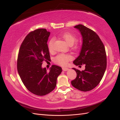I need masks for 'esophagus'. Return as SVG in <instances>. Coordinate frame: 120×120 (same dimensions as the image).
<instances>
[{
    "instance_id": "1",
    "label": "esophagus",
    "mask_w": 120,
    "mask_h": 120,
    "mask_svg": "<svg viewBox=\"0 0 120 120\" xmlns=\"http://www.w3.org/2000/svg\"><path fill=\"white\" fill-rule=\"evenodd\" d=\"M63 70L64 71H67L69 70V68H63Z\"/></svg>"
}]
</instances>
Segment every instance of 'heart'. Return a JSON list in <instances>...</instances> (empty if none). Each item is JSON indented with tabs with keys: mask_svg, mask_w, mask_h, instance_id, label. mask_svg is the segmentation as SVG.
<instances>
[{
	"mask_svg": "<svg viewBox=\"0 0 120 120\" xmlns=\"http://www.w3.org/2000/svg\"><path fill=\"white\" fill-rule=\"evenodd\" d=\"M61 38L66 41V42L69 45H72L74 44L76 40V38L74 35L69 32H66L64 34L61 35ZM54 41V39L52 38L50 40L49 42L48 47L49 49L50 50H52V49L53 43ZM72 59V56L70 54H60L57 56L55 59L54 61L57 64L60 65L61 66H65L67 64L69 61Z\"/></svg>",
	"mask_w": 120,
	"mask_h": 120,
	"instance_id": "obj_1",
	"label": "heart"
}]
</instances>
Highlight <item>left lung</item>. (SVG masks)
Masks as SVG:
<instances>
[{"label": "left lung", "instance_id": "obj_1", "mask_svg": "<svg viewBox=\"0 0 120 120\" xmlns=\"http://www.w3.org/2000/svg\"><path fill=\"white\" fill-rule=\"evenodd\" d=\"M82 36V43L79 55L74 61L75 66L84 64L82 71L72 68L77 77L71 82L75 88L83 92L93 90L102 79L107 68V56L104 45L98 35L82 24L74 26Z\"/></svg>", "mask_w": 120, "mask_h": 120}]
</instances>
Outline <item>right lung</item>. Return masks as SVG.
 I'll return each mask as SVG.
<instances>
[{"label": "right lung", "instance_id": "1", "mask_svg": "<svg viewBox=\"0 0 120 120\" xmlns=\"http://www.w3.org/2000/svg\"><path fill=\"white\" fill-rule=\"evenodd\" d=\"M50 32L40 28L30 32L20 47L17 59V71L26 89L38 96H45L56 88L61 67L52 65L49 71L42 68L43 61L49 60L47 42Z\"/></svg>", "mask_w": 120, "mask_h": 120}]
</instances>
